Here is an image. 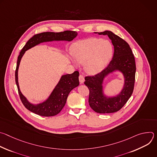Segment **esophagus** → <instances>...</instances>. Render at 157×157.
<instances>
[{
	"label": "esophagus",
	"mask_w": 157,
	"mask_h": 157,
	"mask_svg": "<svg viewBox=\"0 0 157 157\" xmlns=\"http://www.w3.org/2000/svg\"><path fill=\"white\" fill-rule=\"evenodd\" d=\"M79 82L80 83H83L84 81V76L82 75H80L79 76Z\"/></svg>",
	"instance_id": "obj_1"
}]
</instances>
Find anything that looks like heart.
<instances>
[{
	"instance_id": "b5f03b06",
	"label": "heart",
	"mask_w": 157,
	"mask_h": 157,
	"mask_svg": "<svg viewBox=\"0 0 157 157\" xmlns=\"http://www.w3.org/2000/svg\"><path fill=\"white\" fill-rule=\"evenodd\" d=\"M75 59L85 63L86 71L96 74L102 71L113 54V47L109 40L90 38L75 43L72 47Z\"/></svg>"
}]
</instances>
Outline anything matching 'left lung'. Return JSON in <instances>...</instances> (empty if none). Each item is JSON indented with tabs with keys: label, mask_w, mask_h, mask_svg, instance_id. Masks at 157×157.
Instances as JSON below:
<instances>
[{
	"label": "left lung",
	"mask_w": 157,
	"mask_h": 157,
	"mask_svg": "<svg viewBox=\"0 0 157 157\" xmlns=\"http://www.w3.org/2000/svg\"><path fill=\"white\" fill-rule=\"evenodd\" d=\"M98 34L107 35L111 40L114 47V56L102 71L93 76H86L84 84L89 90L88 102L91 109L98 113H113L122 109L132 94L136 80L135 58L129 44L113 32L106 30ZM115 70L123 73L124 87L117 97L107 98L102 94L101 84L104 77Z\"/></svg>",
	"instance_id": "left-lung-1"
}]
</instances>
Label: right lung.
Wrapping results in <instances>:
<instances>
[{
    "instance_id": "right-lung-1",
    "label": "right lung",
    "mask_w": 157,
    "mask_h": 157,
    "mask_svg": "<svg viewBox=\"0 0 157 157\" xmlns=\"http://www.w3.org/2000/svg\"><path fill=\"white\" fill-rule=\"evenodd\" d=\"M78 33L75 31L66 30L61 32H43L33 35L25 44L24 48L20 52L18 56L17 67L15 70V82L17 86L18 94L20 100L24 105L32 113L44 117H50L57 115L60 113L63 107L64 106L67 98L68 96L70 91L75 87L78 86L79 82V72L75 71L72 74H68L62 76L54 89L53 91L51 94L49 98L44 102L33 105L30 104L27 99L21 93L18 82V69L20 59L25 53V51L31 48L36 44L44 42L53 40H66L71 41L76 36Z\"/></svg>"
}]
</instances>
